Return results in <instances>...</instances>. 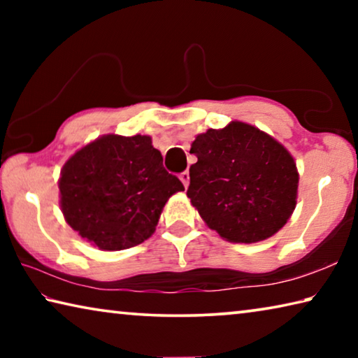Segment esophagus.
Segmentation results:
<instances>
[{"mask_svg":"<svg viewBox=\"0 0 358 358\" xmlns=\"http://www.w3.org/2000/svg\"><path fill=\"white\" fill-rule=\"evenodd\" d=\"M180 180H181V183L185 185V187L189 186V172L185 171L183 173H180Z\"/></svg>","mask_w":358,"mask_h":358,"instance_id":"obj_1","label":"esophagus"}]
</instances>
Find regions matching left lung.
<instances>
[{"mask_svg":"<svg viewBox=\"0 0 358 358\" xmlns=\"http://www.w3.org/2000/svg\"><path fill=\"white\" fill-rule=\"evenodd\" d=\"M187 197L210 229L232 243L275 235L296 205L299 172L292 155L254 126L232 121L191 145Z\"/></svg>","mask_w":358,"mask_h":358,"instance_id":"obj_1","label":"left lung"}]
</instances>
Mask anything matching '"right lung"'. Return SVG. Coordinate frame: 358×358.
Returning a JSON list of instances; mask_svg holds the SVG:
<instances>
[{"label": "right lung", "instance_id": "1", "mask_svg": "<svg viewBox=\"0 0 358 358\" xmlns=\"http://www.w3.org/2000/svg\"><path fill=\"white\" fill-rule=\"evenodd\" d=\"M58 187L66 222L104 251L150 238L169 197L185 191L151 137L141 134H107L85 145L66 161Z\"/></svg>", "mask_w": 358, "mask_h": 358}]
</instances>
